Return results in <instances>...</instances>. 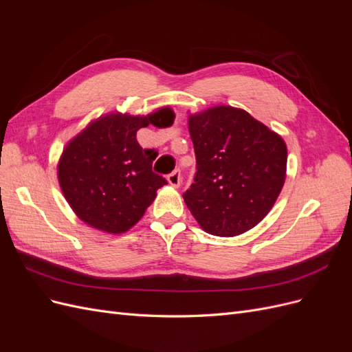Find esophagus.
<instances>
[{
  "mask_svg": "<svg viewBox=\"0 0 352 352\" xmlns=\"http://www.w3.org/2000/svg\"><path fill=\"white\" fill-rule=\"evenodd\" d=\"M167 182L175 186V188H179L180 186V182H182V176H180V170H175V172L170 173L167 176Z\"/></svg>",
  "mask_w": 352,
  "mask_h": 352,
  "instance_id": "1",
  "label": "esophagus"
}]
</instances>
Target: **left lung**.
Listing matches in <instances>:
<instances>
[{"mask_svg": "<svg viewBox=\"0 0 352 352\" xmlns=\"http://www.w3.org/2000/svg\"><path fill=\"white\" fill-rule=\"evenodd\" d=\"M188 127L197 173L184 199L199 226L216 236H236L257 226L285 184L282 136L230 105L190 114Z\"/></svg>", "mask_w": 352, "mask_h": 352, "instance_id": "8db88e82", "label": "left lung"}]
</instances>
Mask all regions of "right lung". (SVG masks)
Segmentation results:
<instances>
[{
	"label": "right lung",
	"instance_id": "1",
	"mask_svg": "<svg viewBox=\"0 0 352 352\" xmlns=\"http://www.w3.org/2000/svg\"><path fill=\"white\" fill-rule=\"evenodd\" d=\"M170 107L148 116L110 113L91 122L66 145L57 166L58 184L69 206L82 221L105 233L135 226L167 184L153 172L155 150L136 141L141 127H168Z\"/></svg>",
	"mask_w": 352,
	"mask_h": 352
}]
</instances>
